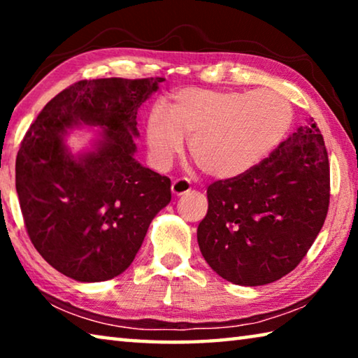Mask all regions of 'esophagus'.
I'll return each mask as SVG.
<instances>
[{
  "label": "esophagus",
  "instance_id": "esophagus-1",
  "mask_svg": "<svg viewBox=\"0 0 358 358\" xmlns=\"http://www.w3.org/2000/svg\"><path fill=\"white\" fill-rule=\"evenodd\" d=\"M191 181L187 178H177L172 183V194L173 196H183V194L191 191Z\"/></svg>",
  "mask_w": 358,
  "mask_h": 358
}]
</instances>
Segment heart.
I'll return each instance as SVG.
<instances>
[{"mask_svg":"<svg viewBox=\"0 0 358 358\" xmlns=\"http://www.w3.org/2000/svg\"><path fill=\"white\" fill-rule=\"evenodd\" d=\"M292 118V104L273 90H183L167 112L151 110L147 145L155 164L166 167L183 148V137H191L189 155L201 171L234 178L251 171L282 141Z\"/></svg>","mask_w":358,"mask_h":358,"instance_id":"1","label":"heart"}]
</instances>
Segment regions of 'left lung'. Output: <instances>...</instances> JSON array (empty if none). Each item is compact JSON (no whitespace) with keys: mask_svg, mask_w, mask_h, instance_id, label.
<instances>
[{"mask_svg":"<svg viewBox=\"0 0 358 358\" xmlns=\"http://www.w3.org/2000/svg\"><path fill=\"white\" fill-rule=\"evenodd\" d=\"M208 211L197 229L202 256L224 280L264 286L299 265L324 226L330 162L320 129H296L268 157L207 189Z\"/></svg>","mask_w":358,"mask_h":358,"instance_id":"1","label":"left lung"}]
</instances>
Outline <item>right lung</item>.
Returning a JSON list of instances; mask_svg holds the SVG:
<instances>
[{
    "label": "right lung",
    "mask_w": 358,
    "mask_h": 358,
    "mask_svg": "<svg viewBox=\"0 0 358 358\" xmlns=\"http://www.w3.org/2000/svg\"><path fill=\"white\" fill-rule=\"evenodd\" d=\"M164 80L76 82L47 102L23 137L15 161L23 221L36 250L59 273L83 282L123 273L151 220L171 202V178L132 157L138 107ZM80 120L101 125L105 142L74 160L62 136Z\"/></svg>",
    "instance_id": "1"
}]
</instances>
